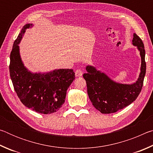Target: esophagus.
<instances>
[{"label":"esophagus","mask_w":153,"mask_h":153,"mask_svg":"<svg viewBox=\"0 0 153 153\" xmlns=\"http://www.w3.org/2000/svg\"><path fill=\"white\" fill-rule=\"evenodd\" d=\"M75 74H76V77H81L83 75V72L82 70H80V69H77L76 72H75Z\"/></svg>","instance_id":"1"}]
</instances>
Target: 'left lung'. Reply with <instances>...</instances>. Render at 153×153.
<instances>
[{"label":"left lung","instance_id":"obj_1","mask_svg":"<svg viewBox=\"0 0 153 153\" xmlns=\"http://www.w3.org/2000/svg\"><path fill=\"white\" fill-rule=\"evenodd\" d=\"M132 44L137 46L141 56L140 73L138 80L133 84H120L94 67H86L87 72L83 77L87 84L88 94L93 106L101 113H115L126 107L136 99L141 92L146 74L144 46L136 33H134Z\"/></svg>","mask_w":153,"mask_h":153}]
</instances>
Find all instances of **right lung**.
<instances>
[{"instance_id": "1", "label": "right lung", "mask_w": 153, "mask_h": 153, "mask_svg": "<svg viewBox=\"0 0 153 153\" xmlns=\"http://www.w3.org/2000/svg\"><path fill=\"white\" fill-rule=\"evenodd\" d=\"M27 24L15 40L10 55L9 71L15 91L23 104L36 112L55 113L65 102L67 90L75 79L73 69H59L47 73H32L24 66L19 53V44Z\"/></svg>"}]
</instances>
